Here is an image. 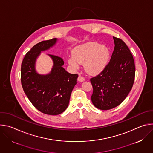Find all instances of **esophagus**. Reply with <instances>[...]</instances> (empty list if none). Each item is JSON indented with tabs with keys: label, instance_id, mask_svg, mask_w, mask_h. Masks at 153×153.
Masks as SVG:
<instances>
[{
	"label": "esophagus",
	"instance_id": "1",
	"mask_svg": "<svg viewBox=\"0 0 153 153\" xmlns=\"http://www.w3.org/2000/svg\"><path fill=\"white\" fill-rule=\"evenodd\" d=\"M77 80H78V81H79V82H83V81L85 80V78H84L83 76H82L81 75H79V77H78Z\"/></svg>",
	"mask_w": 153,
	"mask_h": 153
}]
</instances>
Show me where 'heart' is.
Returning a JSON list of instances; mask_svg holds the SVG:
<instances>
[{"instance_id":"1","label":"heart","mask_w":153,"mask_h":153,"mask_svg":"<svg viewBox=\"0 0 153 153\" xmlns=\"http://www.w3.org/2000/svg\"><path fill=\"white\" fill-rule=\"evenodd\" d=\"M110 52L105 45H99L96 42H88L76 47L73 51V56L69 63L74 68L83 63L85 70L91 74L102 71L107 65Z\"/></svg>"}]
</instances>
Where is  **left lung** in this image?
<instances>
[{"label":"left lung","instance_id":"obj_1","mask_svg":"<svg viewBox=\"0 0 153 153\" xmlns=\"http://www.w3.org/2000/svg\"><path fill=\"white\" fill-rule=\"evenodd\" d=\"M113 39L115 47L110 62L90 79L93 88L91 101L102 110L119 105L131 90L135 77L134 61L129 48L120 38Z\"/></svg>","mask_w":153,"mask_h":153}]
</instances>
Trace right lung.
I'll list each match as a JSON object with an SVG mask.
<instances>
[{"label": "right lung", "mask_w": 153, "mask_h": 153, "mask_svg": "<svg viewBox=\"0 0 153 153\" xmlns=\"http://www.w3.org/2000/svg\"><path fill=\"white\" fill-rule=\"evenodd\" d=\"M56 42L53 38L37 43L25 54L21 65V83L25 94L39 111L49 115H58L67 108L78 77V74L69 73L62 67L64 61L60 57L53 54H48L54 63L51 71L47 75L36 72V59Z\"/></svg>", "instance_id": "right-lung-1"}]
</instances>
